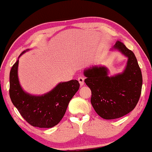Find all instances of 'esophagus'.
<instances>
[{
    "instance_id": "esophagus-1",
    "label": "esophagus",
    "mask_w": 152,
    "mask_h": 152,
    "mask_svg": "<svg viewBox=\"0 0 152 152\" xmlns=\"http://www.w3.org/2000/svg\"><path fill=\"white\" fill-rule=\"evenodd\" d=\"M78 80L80 84V86H83L84 84V78H83V77H79V78H78Z\"/></svg>"
}]
</instances>
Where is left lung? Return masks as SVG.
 I'll return each mask as SVG.
<instances>
[{"label":"left lung","mask_w":152,"mask_h":152,"mask_svg":"<svg viewBox=\"0 0 152 152\" xmlns=\"http://www.w3.org/2000/svg\"><path fill=\"white\" fill-rule=\"evenodd\" d=\"M110 51H118L127 58L122 72L109 76L106 66H92L84 70V80L91 90V104L95 111L104 119H115L134 109L140 99L142 74L132 51L121 42Z\"/></svg>","instance_id":"1"}]
</instances>
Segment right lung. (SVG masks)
<instances>
[{"label": "right lung", "instance_id": "right-lung-1", "mask_svg": "<svg viewBox=\"0 0 152 152\" xmlns=\"http://www.w3.org/2000/svg\"><path fill=\"white\" fill-rule=\"evenodd\" d=\"M29 50L23 51L19 58ZM19 58L10 72L9 94L21 116L33 127L51 128L58 125L80 84L76 80L60 82L51 91L42 95L31 94L20 86L18 76Z\"/></svg>", "mask_w": 152, "mask_h": 152}]
</instances>
